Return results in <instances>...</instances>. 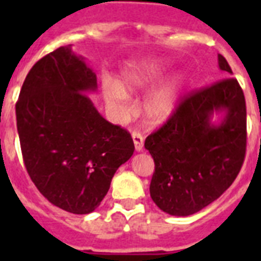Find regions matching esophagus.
<instances>
[{
	"label": "esophagus",
	"mask_w": 261,
	"mask_h": 261,
	"mask_svg": "<svg viewBox=\"0 0 261 261\" xmlns=\"http://www.w3.org/2000/svg\"><path fill=\"white\" fill-rule=\"evenodd\" d=\"M133 141H134L135 150L141 151L143 149V137L142 134H139L137 131H133Z\"/></svg>",
	"instance_id": "esophagus-1"
}]
</instances>
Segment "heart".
Wrapping results in <instances>:
<instances>
[{
    "instance_id": "b5f03b06",
    "label": "heart",
    "mask_w": 261,
    "mask_h": 261,
    "mask_svg": "<svg viewBox=\"0 0 261 261\" xmlns=\"http://www.w3.org/2000/svg\"><path fill=\"white\" fill-rule=\"evenodd\" d=\"M168 66L161 61H145L131 63L122 71L120 81L116 83L111 79H104L101 83L102 97L107 106L116 114H124L128 94L127 92H141L153 87L167 75ZM184 89L182 77L163 84L153 90L145 100V114L151 123H161L167 120L174 112Z\"/></svg>"
}]
</instances>
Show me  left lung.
<instances>
[{
  "label": "left lung",
  "mask_w": 261,
  "mask_h": 261,
  "mask_svg": "<svg viewBox=\"0 0 261 261\" xmlns=\"http://www.w3.org/2000/svg\"><path fill=\"white\" fill-rule=\"evenodd\" d=\"M219 69L233 74L218 54ZM225 113L211 123L214 112ZM154 160L153 202L167 214L187 217L218 199L234 181L247 151V106L239 81L231 77L195 90L145 141Z\"/></svg>",
  "instance_id": "8db88e82"
}]
</instances>
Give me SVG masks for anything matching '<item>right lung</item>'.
<instances>
[{"label": "right lung", "instance_id": "right-lung-1", "mask_svg": "<svg viewBox=\"0 0 261 261\" xmlns=\"http://www.w3.org/2000/svg\"><path fill=\"white\" fill-rule=\"evenodd\" d=\"M96 88V74L69 44L35 63L16 102L31 180L48 202L73 214L96 210L134 153L130 133L102 118L87 94Z\"/></svg>", "mask_w": 261, "mask_h": 261}]
</instances>
